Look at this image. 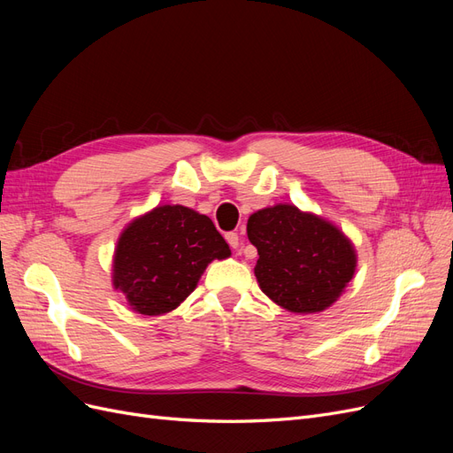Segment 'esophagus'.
<instances>
[{
  "label": "esophagus",
  "mask_w": 453,
  "mask_h": 453,
  "mask_svg": "<svg viewBox=\"0 0 453 453\" xmlns=\"http://www.w3.org/2000/svg\"><path fill=\"white\" fill-rule=\"evenodd\" d=\"M225 238H226V242H228V245H230L232 250L240 251V236L236 234V232H226Z\"/></svg>",
  "instance_id": "esophagus-1"
}]
</instances>
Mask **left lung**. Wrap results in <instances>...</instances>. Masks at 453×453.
Masks as SVG:
<instances>
[{
  "label": "left lung",
  "instance_id": "obj_1",
  "mask_svg": "<svg viewBox=\"0 0 453 453\" xmlns=\"http://www.w3.org/2000/svg\"><path fill=\"white\" fill-rule=\"evenodd\" d=\"M248 238L258 251L255 276L260 289L295 313H315L334 304L357 266L344 232L293 203L253 213Z\"/></svg>",
  "mask_w": 453,
  "mask_h": 453
}]
</instances>
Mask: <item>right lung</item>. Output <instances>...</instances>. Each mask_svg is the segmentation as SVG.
I'll return each mask as SVG.
<instances>
[{
    "label": "right lung",
    "mask_w": 453,
    "mask_h": 453,
    "mask_svg": "<svg viewBox=\"0 0 453 453\" xmlns=\"http://www.w3.org/2000/svg\"><path fill=\"white\" fill-rule=\"evenodd\" d=\"M230 257L210 217L185 205H158L132 221L119 238L113 285L134 311L162 315L195 291L213 258Z\"/></svg>",
    "instance_id": "right-lung-1"
}]
</instances>
